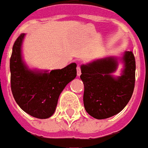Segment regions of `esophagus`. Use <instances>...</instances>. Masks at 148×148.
<instances>
[{"label": "esophagus", "mask_w": 148, "mask_h": 148, "mask_svg": "<svg viewBox=\"0 0 148 148\" xmlns=\"http://www.w3.org/2000/svg\"><path fill=\"white\" fill-rule=\"evenodd\" d=\"M76 71H77V76H80V74H81V69H80V67L79 65L77 66V68H76Z\"/></svg>", "instance_id": "esophagus-1"}]
</instances>
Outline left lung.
<instances>
[{"mask_svg":"<svg viewBox=\"0 0 148 148\" xmlns=\"http://www.w3.org/2000/svg\"><path fill=\"white\" fill-rule=\"evenodd\" d=\"M122 59L124 69L117 78L112 75L118 66L115 57L97 60L81 66L84 105L86 112L96 119H107L118 114L132 96L136 81L135 56L128 51Z\"/></svg>","mask_w":148,"mask_h":148,"instance_id":"8db88e82","label":"left lung"}]
</instances>
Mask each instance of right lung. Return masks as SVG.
<instances>
[{
	"label": "right lung",
	"instance_id": "obj_1",
	"mask_svg": "<svg viewBox=\"0 0 148 148\" xmlns=\"http://www.w3.org/2000/svg\"><path fill=\"white\" fill-rule=\"evenodd\" d=\"M24 37L25 33L21 34L12 46L9 66L12 96L24 112L38 119H47L55 112L60 94L76 78V64L50 72L29 69L22 60Z\"/></svg>",
	"mask_w": 148,
	"mask_h": 148
}]
</instances>
